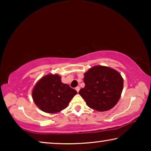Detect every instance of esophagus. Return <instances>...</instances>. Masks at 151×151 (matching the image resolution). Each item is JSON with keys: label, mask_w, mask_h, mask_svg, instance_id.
Returning a JSON list of instances; mask_svg holds the SVG:
<instances>
[{"label": "esophagus", "mask_w": 151, "mask_h": 151, "mask_svg": "<svg viewBox=\"0 0 151 151\" xmlns=\"http://www.w3.org/2000/svg\"><path fill=\"white\" fill-rule=\"evenodd\" d=\"M80 86H76V87L75 88V90L76 91H77L78 92V91H79V90H80Z\"/></svg>", "instance_id": "esophagus-1"}]
</instances>
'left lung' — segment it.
I'll use <instances>...</instances> for the list:
<instances>
[{"instance_id":"left-lung-1","label":"left lung","mask_w":151,"mask_h":151,"mask_svg":"<svg viewBox=\"0 0 151 151\" xmlns=\"http://www.w3.org/2000/svg\"><path fill=\"white\" fill-rule=\"evenodd\" d=\"M84 76L85 86L78 93L87 106L99 112L113 108L121 98L123 88L121 74L108 66H94Z\"/></svg>"}]
</instances>
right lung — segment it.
<instances>
[{"instance_id":"right-lung-1","label":"right lung","mask_w":151,"mask_h":151,"mask_svg":"<svg viewBox=\"0 0 151 151\" xmlns=\"http://www.w3.org/2000/svg\"><path fill=\"white\" fill-rule=\"evenodd\" d=\"M77 92L61 81L60 76L49 74L43 76L32 89V99L39 108L47 113L65 109Z\"/></svg>"}]
</instances>
